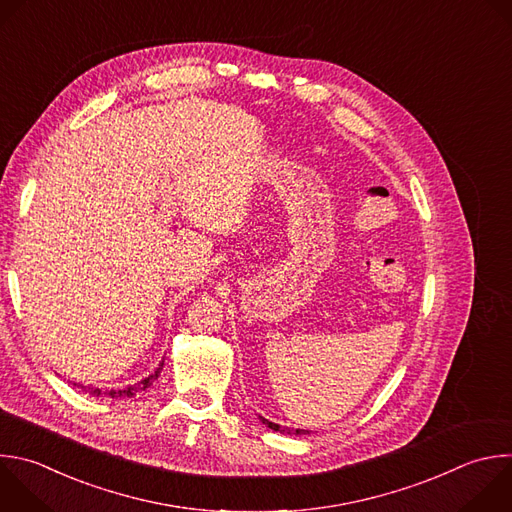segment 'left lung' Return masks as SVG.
I'll use <instances>...</instances> for the list:
<instances>
[{
	"mask_svg": "<svg viewBox=\"0 0 512 512\" xmlns=\"http://www.w3.org/2000/svg\"><path fill=\"white\" fill-rule=\"evenodd\" d=\"M259 420H261L267 428H271V430H275V432H281V434H295V436L309 434V430H299V428H295V430H291V428H281L279 424H275V422H271V420H267V418H263V416H259Z\"/></svg>",
	"mask_w": 512,
	"mask_h": 512,
	"instance_id": "8db88e82",
	"label": "left lung"
}]
</instances>
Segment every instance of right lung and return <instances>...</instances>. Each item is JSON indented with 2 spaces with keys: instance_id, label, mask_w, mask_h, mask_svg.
<instances>
[{
  "instance_id": "1",
  "label": "right lung",
  "mask_w": 512,
  "mask_h": 512,
  "mask_svg": "<svg viewBox=\"0 0 512 512\" xmlns=\"http://www.w3.org/2000/svg\"><path fill=\"white\" fill-rule=\"evenodd\" d=\"M162 366H164V360L158 364V368H156L150 376H146V378L140 380L138 384L126 386V388H122V390H108V392H104V390H100V388H90V386H84V384H74V386L82 388V392H88L90 396H96V398H98V396H110V398H114V400H118V398H132V396H136L138 392H142V390H146L148 386H152V382L160 376Z\"/></svg>"
}]
</instances>
